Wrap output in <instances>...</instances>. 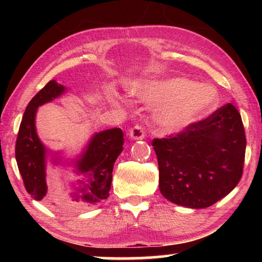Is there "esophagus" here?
I'll list each match as a JSON object with an SVG mask.
<instances>
[{
    "instance_id": "esophagus-1",
    "label": "esophagus",
    "mask_w": 262,
    "mask_h": 262,
    "mask_svg": "<svg viewBox=\"0 0 262 262\" xmlns=\"http://www.w3.org/2000/svg\"><path fill=\"white\" fill-rule=\"evenodd\" d=\"M129 137L132 140H135V141H140V140H143L144 139V130L143 128L141 126H135L134 128H132L129 130Z\"/></svg>"
}]
</instances>
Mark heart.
<instances>
[{"mask_svg":"<svg viewBox=\"0 0 262 262\" xmlns=\"http://www.w3.org/2000/svg\"><path fill=\"white\" fill-rule=\"evenodd\" d=\"M129 94L157 105L154 120L166 132H181L215 108L219 95L214 88L181 77L155 78L136 84Z\"/></svg>","mask_w":262,"mask_h":262,"instance_id":"b5f03b06","label":"heart"}]
</instances>
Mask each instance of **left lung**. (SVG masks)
Masks as SVG:
<instances>
[{
  "label": "left lung",
  "instance_id": "8db88e82",
  "mask_svg": "<svg viewBox=\"0 0 262 262\" xmlns=\"http://www.w3.org/2000/svg\"><path fill=\"white\" fill-rule=\"evenodd\" d=\"M159 190L178 206L202 209L231 192L243 174L246 137L232 104L171 139H155Z\"/></svg>",
  "mask_w": 262,
  "mask_h": 262
}]
</instances>
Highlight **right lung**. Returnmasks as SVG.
Segmentation results:
<instances>
[{
  "label": "right lung",
  "mask_w": 262,
  "mask_h": 262,
  "mask_svg": "<svg viewBox=\"0 0 262 262\" xmlns=\"http://www.w3.org/2000/svg\"><path fill=\"white\" fill-rule=\"evenodd\" d=\"M66 91L67 88L52 79L31 99L21 119L15 155L25 188L37 201H41L48 193L47 164L72 167L79 179L70 183V192L60 200V206L63 210L74 211L84 206H96L108 198L114 163L122 151L123 133L120 128L95 133L82 151L72 159H64L61 151L48 149L38 136L37 111Z\"/></svg>",
  "instance_id": "1"
}]
</instances>
